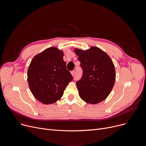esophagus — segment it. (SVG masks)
Segmentation results:
<instances>
[{"mask_svg": "<svg viewBox=\"0 0 146 146\" xmlns=\"http://www.w3.org/2000/svg\"><path fill=\"white\" fill-rule=\"evenodd\" d=\"M74 73H75V71H74V70H73V71L71 72V74H72V75L73 76H74Z\"/></svg>", "mask_w": 146, "mask_h": 146, "instance_id": "34e87169", "label": "esophagus"}]
</instances>
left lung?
<instances>
[{
	"mask_svg": "<svg viewBox=\"0 0 146 146\" xmlns=\"http://www.w3.org/2000/svg\"><path fill=\"white\" fill-rule=\"evenodd\" d=\"M83 70L81 79L76 82L79 95L88 104H96L107 98L115 81V69L107 54L96 47L87 50L75 48Z\"/></svg>",
	"mask_w": 146,
	"mask_h": 146,
	"instance_id": "obj_1",
	"label": "left lung"
}]
</instances>
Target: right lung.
<instances>
[{
	"label": "right lung",
	"mask_w": 146,
	"mask_h": 146,
	"mask_svg": "<svg viewBox=\"0 0 146 146\" xmlns=\"http://www.w3.org/2000/svg\"><path fill=\"white\" fill-rule=\"evenodd\" d=\"M63 56L62 50L50 47L36 54L29 66V88L34 96L42 104H51L59 100L73 80Z\"/></svg>",
	"instance_id": "1"
}]
</instances>
